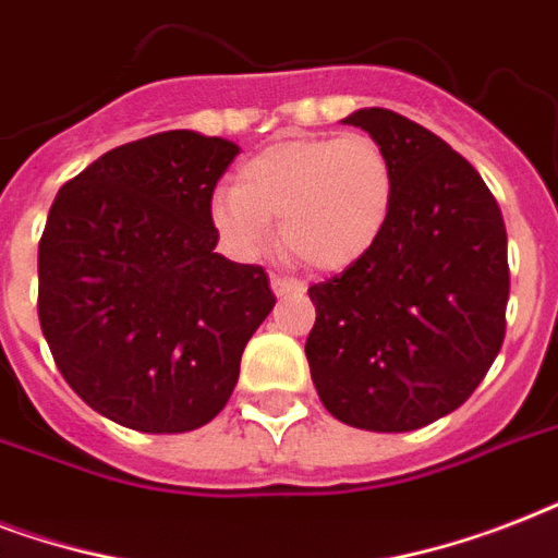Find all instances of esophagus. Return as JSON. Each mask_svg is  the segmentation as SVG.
<instances>
[{
    "label": "esophagus",
    "instance_id": "34e87169",
    "mask_svg": "<svg viewBox=\"0 0 558 558\" xmlns=\"http://www.w3.org/2000/svg\"><path fill=\"white\" fill-rule=\"evenodd\" d=\"M304 283L295 278H280V275H271V292L275 295H287V292H301Z\"/></svg>",
    "mask_w": 558,
    "mask_h": 558
}]
</instances>
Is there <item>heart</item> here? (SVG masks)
Returning a JSON list of instances; mask_svg holds the SVG:
<instances>
[{
    "mask_svg": "<svg viewBox=\"0 0 558 558\" xmlns=\"http://www.w3.org/2000/svg\"><path fill=\"white\" fill-rule=\"evenodd\" d=\"M397 173L371 135L287 138L248 159L236 191L210 199V222L236 257H257L278 219L280 240L313 269H344L388 226Z\"/></svg>",
    "mask_w": 558,
    "mask_h": 558,
    "instance_id": "obj_1",
    "label": "heart"
}]
</instances>
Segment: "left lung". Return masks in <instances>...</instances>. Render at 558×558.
I'll return each mask as SVG.
<instances>
[{
	"mask_svg": "<svg viewBox=\"0 0 558 558\" xmlns=\"http://www.w3.org/2000/svg\"><path fill=\"white\" fill-rule=\"evenodd\" d=\"M397 173L365 257L313 283L306 362L324 408L365 432H414L472 397L507 332V228L484 179L432 130L359 109Z\"/></svg>",
	"mask_w": 558,
	"mask_h": 558,
	"instance_id": "8db88e82",
	"label": "left lung"
}]
</instances>
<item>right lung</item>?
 <instances>
[{
	"mask_svg": "<svg viewBox=\"0 0 558 558\" xmlns=\"http://www.w3.org/2000/svg\"><path fill=\"white\" fill-rule=\"evenodd\" d=\"M240 147L170 130L69 179L39 236V327L72 390L112 423L193 432L226 408L275 295L214 252V187Z\"/></svg>",
	"mask_w": 558,
	"mask_h": 558,
	"instance_id": "obj_1",
	"label": "right lung"
}]
</instances>
